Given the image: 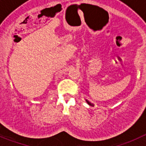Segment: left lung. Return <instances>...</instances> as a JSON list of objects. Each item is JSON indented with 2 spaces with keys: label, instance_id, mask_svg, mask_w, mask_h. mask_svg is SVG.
Segmentation results:
<instances>
[{
  "label": "left lung",
  "instance_id": "left-lung-1",
  "mask_svg": "<svg viewBox=\"0 0 146 146\" xmlns=\"http://www.w3.org/2000/svg\"><path fill=\"white\" fill-rule=\"evenodd\" d=\"M86 101H87V102H88V105H93V104H91V103H90V102H89V101H88V100H86Z\"/></svg>",
  "mask_w": 146,
  "mask_h": 146
}]
</instances>
